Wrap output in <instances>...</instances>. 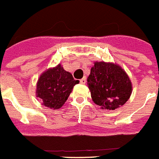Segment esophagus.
<instances>
[{
    "label": "esophagus",
    "instance_id": "esophagus-1",
    "mask_svg": "<svg viewBox=\"0 0 159 159\" xmlns=\"http://www.w3.org/2000/svg\"><path fill=\"white\" fill-rule=\"evenodd\" d=\"M80 82L81 84H84L86 83V78H85V77H84V78L81 79L80 80Z\"/></svg>",
    "mask_w": 159,
    "mask_h": 159
}]
</instances>
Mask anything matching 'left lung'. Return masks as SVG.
Segmentation results:
<instances>
[{"mask_svg": "<svg viewBox=\"0 0 159 159\" xmlns=\"http://www.w3.org/2000/svg\"><path fill=\"white\" fill-rule=\"evenodd\" d=\"M87 81L93 101L102 109L115 110L124 105L131 95L129 76L114 63L94 62Z\"/></svg>", "mask_w": 159, "mask_h": 159, "instance_id": "left-lung-1", "label": "left lung"}]
</instances>
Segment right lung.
Segmentation results:
<instances>
[{
	"instance_id": "1",
	"label": "right lung",
	"mask_w": 159,
	"mask_h": 159,
	"mask_svg": "<svg viewBox=\"0 0 159 159\" xmlns=\"http://www.w3.org/2000/svg\"><path fill=\"white\" fill-rule=\"evenodd\" d=\"M79 83L80 81L74 80L71 74L59 64L40 75L37 83L36 96L47 107L59 109L64 105L74 86Z\"/></svg>"
}]
</instances>
